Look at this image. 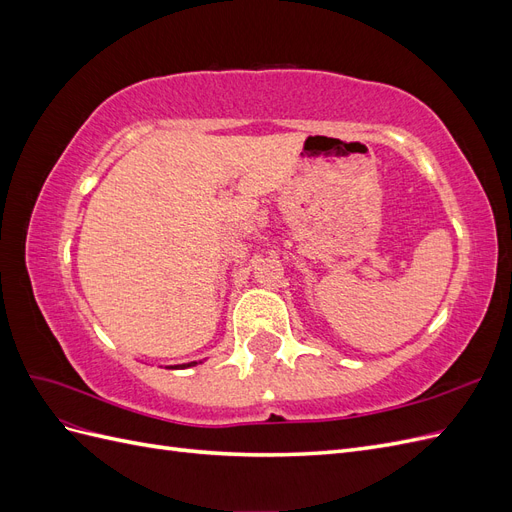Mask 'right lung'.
<instances>
[{"label":"right lung","mask_w":512,"mask_h":512,"mask_svg":"<svg viewBox=\"0 0 512 512\" xmlns=\"http://www.w3.org/2000/svg\"><path fill=\"white\" fill-rule=\"evenodd\" d=\"M192 365H196V361H192V363H183V365H181V369H185V367H192Z\"/></svg>","instance_id":"1"}]
</instances>
